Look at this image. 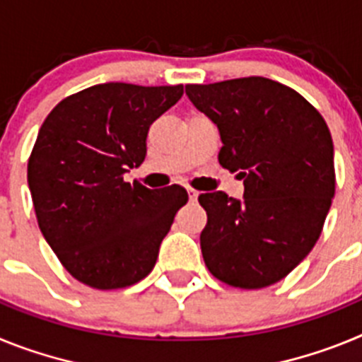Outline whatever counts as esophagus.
I'll list each match as a JSON object with an SVG mask.
<instances>
[{
    "label": "esophagus",
    "mask_w": 362,
    "mask_h": 362,
    "mask_svg": "<svg viewBox=\"0 0 362 362\" xmlns=\"http://www.w3.org/2000/svg\"><path fill=\"white\" fill-rule=\"evenodd\" d=\"M187 194H188V199H190L192 203H194V201L197 199V196H199V192H197L196 188H192V187L187 188Z\"/></svg>",
    "instance_id": "1"
}]
</instances>
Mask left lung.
<instances>
[{
	"mask_svg": "<svg viewBox=\"0 0 362 362\" xmlns=\"http://www.w3.org/2000/svg\"><path fill=\"white\" fill-rule=\"evenodd\" d=\"M219 129L221 166L245 179L243 201L201 194V252L216 279L257 290L310 254L335 194L334 143L299 92L261 76L185 86Z\"/></svg>",
	"mask_w": 362,
	"mask_h": 362,
	"instance_id": "8db88e82",
	"label": "left lung"
}]
</instances>
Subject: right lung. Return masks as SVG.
I'll return each mask as SVG.
<instances>
[{
    "instance_id": "right-lung-1",
    "label": "right lung",
    "mask_w": 362,
    "mask_h": 362,
    "mask_svg": "<svg viewBox=\"0 0 362 362\" xmlns=\"http://www.w3.org/2000/svg\"><path fill=\"white\" fill-rule=\"evenodd\" d=\"M181 95L183 85L103 83L59 101L41 124L27 168L32 203L43 238L79 283L117 290L152 272L188 194L123 175L141 165L150 124Z\"/></svg>"
}]
</instances>
